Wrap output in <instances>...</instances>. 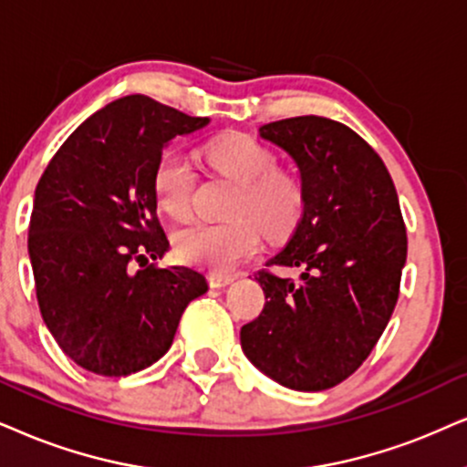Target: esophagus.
Segmentation results:
<instances>
[{
	"mask_svg": "<svg viewBox=\"0 0 467 467\" xmlns=\"http://www.w3.org/2000/svg\"><path fill=\"white\" fill-rule=\"evenodd\" d=\"M234 275H223V274H209V285L213 288H223L228 285H233Z\"/></svg>",
	"mask_w": 467,
	"mask_h": 467,
	"instance_id": "obj_1",
	"label": "esophagus"
}]
</instances>
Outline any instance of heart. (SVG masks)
<instances>
[{
	"mask_svg": "<svg viewBox=\"0 0 467 467\" xmlns=\"http://www.w3.org/2000/svg\"><path fill=\"white\" fill-rule=\"evenodd\" d=\"M211 168L239 185L230 215L223 223H192L176 233V254L185 263L228 274L252 256L261 244L255 223L267 237H285L304 215L306 193L302 182L277 168L269 149L247 135H226L204 146ZM196 170L179 150H165L155 165L152 192L161 209L174 220H185L192 211Z\"/></svg>",
	"mask_w": 467,
	"mask_h": 467,
	"instance_id": "obj_1",
	"label": "heart"
}]
</instances>
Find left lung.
Instances as JSON below:
<instances>
[{
  "mask_svg": "<svg viewBox=\"0 0 467 467\" xmlns=\"http://www.w3.org/2000/svg\"><path fill=\"white\" fill-rule=\"evenodd\" d=\"M302 176L304 215L267 265L299 267V282L258 271L265 308L241 327L247 359L302 392L334 388L373 351L399 299L407 233L381 157L349 127L297 116L258 129Z\"/></svg>",
  "mask_w": 467,
  "mask_h": 467,
  "instance_id": "obj_1",
  "label": "left lung"
}]
</instances>
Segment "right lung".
<instances>
[{"instance_id": "obj_1", "label": "right lung", "mask_w": 467, "mask_h": 467, "mask_svg": "<svg viewBox=\"0 0 467 467\" xmlns=\"http://www.w3.org/2000/svg\"><path fill=\"white\" fill-rule=\"evenodd\" d=\"M206 125L131 94L81 122L40 176L27 237L38 308L60 349L90 373L122 377L157 362L187 304L209 291L196 269L144 267L170 247L155 165L170 140Z\"/></svg>"}]
</instances>
